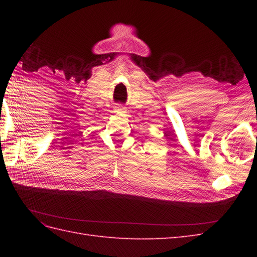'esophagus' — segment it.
Masks as SVG:
<instances>
[{"label":"esophagus","instance_id":"obj_1","mask_svg":"<svg viewBox=\"0 0 257 257\" xmlns=\"http://www.w3.org/2000/svg\"><path fill=\"white\" fill-rule=\"evenodd\" d=\"M124 109L125 108L122 105H119V103H118V105L114 106V110H116L117 112H124Z\"/></svg>","mask_w":257,"mask_h":257}]
</instances>
